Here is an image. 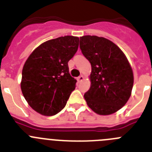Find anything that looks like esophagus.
<instances>
[{
    "mask_svg": "<svg viewBox=\"0 0 152 152\" xmlns=\"http://www.w3.org/2000/svg\"><path fill=\"white\" fill-rule=\"evenodd\" d=\"M83 79H84V77H83V76H79V77L77 78V81L79 82V83H80V82H82L83 80Z\"/></svg>",
    "mask_w": 152,
    "mask_h": 152,
    "instance_id": "obj_1",
    "label": "esophagus"
}]
</instances>
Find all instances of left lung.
Listing matches in <instances>:
<instances>
[{"instance_id":"1","label":"left lung","mask_w":152,"mask_h":152,"mask_svg":"<svg viewBox=\"0 0 152 152\" xmlns=\"http://www.w3.org/2000/svg\"><path fill=\"white\" fill-rule=\"evenodd\" d=\"M79 47L91 65V86L84 95L86 103L100 115L115 113L129 100L133 86V73L126 57L103 37H81Z\"/></svg>"}]
</instances>
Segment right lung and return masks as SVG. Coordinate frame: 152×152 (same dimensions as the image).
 <instances>
[{
	"mask_svg": "<svg viewBox=\"0 0 152 152\" xmlns=\"http://www.w3.org/2000/svg\"><path fill=\"white\" fill-rule=\"evenodd\" d=\"M79 38L59 37L44 42L33 50L22 72L21 90L29 106L45 116L59 113L76 88L68 62L79 47Z\"/></svg>",
	"mask_w": 152,
	"mask_h": 152,
	"instance_id": "right-lung-1",
	"label": "right lung"
}]
</instances>
